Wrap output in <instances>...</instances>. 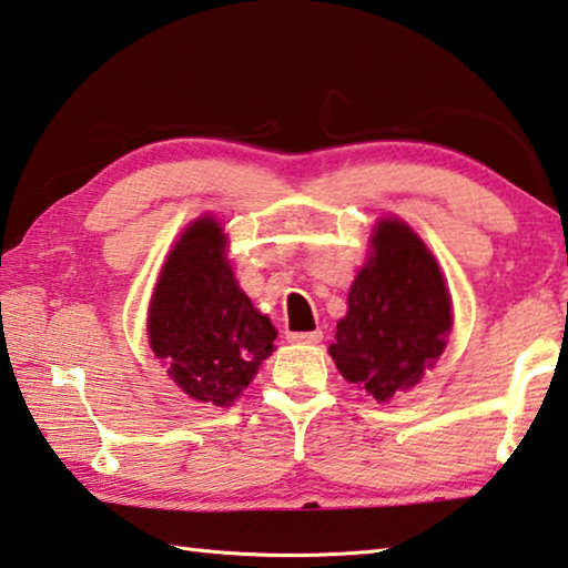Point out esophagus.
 <instances>
[{
	"instance_id": "34e87169",
	"label": "esophagus",
	"mask_w": 568,
	"mask_h": 568,
	"mask_svg": "<svg viewBox=\"0 0 568 568\" xmlns=\"http://www.w3.org/2000/svg\"><path fill=\"white\" fill-rule=\"evenodd\" d=\"M287 339H291V343L317 345L320 339H323V333H320V329H311V333H287Z\"/></svg>"
}]
</instances>
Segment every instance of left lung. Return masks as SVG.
Returning <instances> with one entry per match:
<instances>
[{
    "instance_id": "left-lung-1",
    "label": "left lung",
    "mask_w": 568,
    "mask_h": 568,
    "mask_svg": "<svg viewBox=\"0 0 568 568\" xmlns=\"http://www.w3.org/2000/svg\"><path fill=\"white\" fill-rule=\"evenodd\" d=\"M369 245L329 357L347 383L387 402L415 387L445 353L452 303L435 255L405 221L379 219Z\"/></svg>"
}]
</instances>
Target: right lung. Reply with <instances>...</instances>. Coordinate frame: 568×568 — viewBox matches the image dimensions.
I'll return each instance as SVG.
<instances>
[{
  "mask_svg": "<svg viewBox=\"0 0 568 568\" xmlns=\"http://www.w3.org/2000/svg\"><path fill=\"white\" fill-rule=\"evenodd\" d=\"M221 223L203 215L161 267L149 305V343L169 377L203 405L229 407L271 357L275 327L253 307L225 257Z\"/></svg>",
  "mask_w": 568,
  "mask_h": 568,
  "instance_id": "obj_1",
  "label": "right lung"
}]
</instances>
